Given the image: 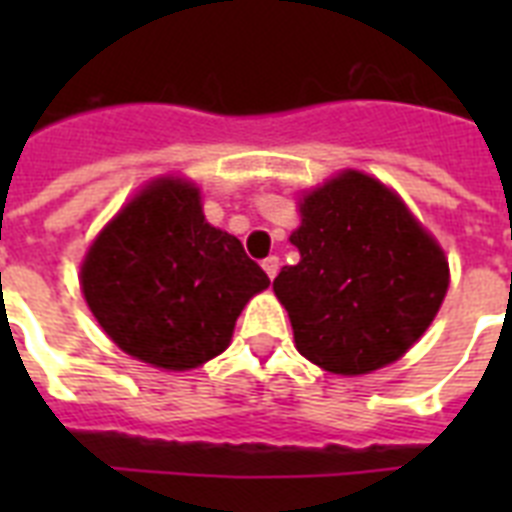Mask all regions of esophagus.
I'll return each instance as SVG.
<instances>
[{
	"mask_svg": "<svg viewBox=\"0 0 512 512\" xmlns=\"http://www.w3.org/2000/svg\"><path fill=\"white\" fill-rule=\"evenodd\" d=\"M263 271L268 273V279H276V273H279V257H276V255L265 257Z\"/></svg>",
	"mask_w": 512,
	"mask_h": 512,
	"instance_id": "esophagus-1",
	"label": "esophagus"
}]
</instances>
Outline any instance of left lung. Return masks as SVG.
<instances>
[{
  "mask_svg": "<svg viewBox=\"0 0 512 512\" xmlns=\"http://www.w3.org/2000/svg\"><path fill=\"white\" fill-rule=\"evenodd\" d=\"M273 292L295 345L335 374H366L420 340L444 303L449 265L404 201L364 172H342L300 204Z\"/></svg>",
  "mask_w": 512,
  "mask_h": 512,
  "instance_id": "left-lung-1",
  "label": "left lung"
}]
</instances>
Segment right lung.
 <instances>
[{
	"mask_svg": "<svg viewBox=\"0 0 512 512\" xmlns=\"http://www.w3.org/2000/svg\"><path fill=\"white\" fill-rule=\"evenodd\" d=\"M271 284L241 241L204 220L199 191L156 180L103 228L82 265L106 335L162 369H193L231 342L249 297Z\"/></svg>",
	"mask_w": 512,
	"mask_h": 512,
	"instance_id": "add662e5",
	"label": "right lung"
}]
</instances>
